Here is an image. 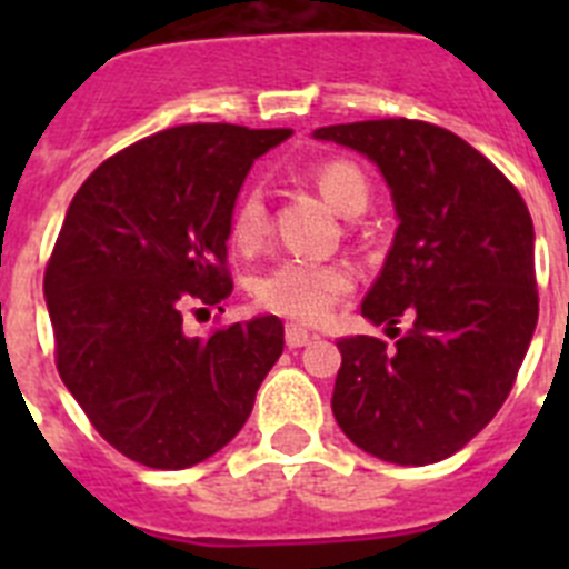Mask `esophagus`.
Listing matches in <instances>:
<instances>
[{"label": "esophagus", "mask_w": 569, "mask_h": 569, "mask_svg": "<svg viewBox=\"0 0 569 569\" xmlns=\"http://www.w3.org/2000/svg\"><path fill=\"white\" fill-rule=\"evenodd\" d=\"M284 339H288V347H305L313 341V336H310L305 328H299V325H288V330H284Z\"/></svg>", "instance_id": "esophagus-1"}]
</instances>
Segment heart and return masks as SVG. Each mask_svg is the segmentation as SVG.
<instances>
[{"instance_id": "1", "label": "heart", "mask_w": 569, "mask_h": 569, "mask_svg": "<svg viewBox=\"0 0 569 569\" xmlns=\"http://www.w3.org/2000/svg\"><path fill=\"white\" fill-rule=\"evenodd\" d=\"M313 182L325 202L341 216L365 213L370 202L367 179L353 162L333 159L316 168ZM268 236V208L256 188L244 190L230 210V241L239 250H256ZM353 290V273L341 264L308 259H281L256 276L253 293L261 308L293 321L316 325L330 313L336 301Z\"/></svg>"}]
</instances>
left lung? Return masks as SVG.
<instances>
[{
    "label": "left lung",
    "instance_id": "1",
    "mask_svg": "<svg viewBox=\"0 0 569 569\" xmlns=\"http://www.w3.org/2000/svg\"><path fill=\"white\" fill-rule=\"evenodd\" d=\"M316 139L379 164L393 193V248L361 316L411 330L393 347L339 339L333 416L365 453L433 465L481 433L510 396L539 321L532 219L479 150L419 119L330 124Z\"/></svg>",
    "mask_w": 569,
    "mask_h": 569
}]
</instances>
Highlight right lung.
Here are the masks:
<instances>
[{
    "label": "right lung",
    "mask_w": 569,
    "mask_h": 569,
    "mask_svg": "<svg viewBox=\"0 0 569 569\" xmlns=\"http://www.w3.org/2000/svg\"><path fill=\"white\" fill-rule=\"evenodd\" d=\"M290 133L168 128L104 159L64 213L44 268L57 370L99 436L139 465L184 470L222 450L284 350L276 316L199 339L182 313L233 290L230 210L250 164Z\"/></svg>",
    "instance_id": "1"
}]
</instances>
